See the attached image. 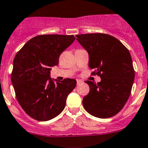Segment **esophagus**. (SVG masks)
Here are the masks:
<instances>
[{"instance_id":"1","label":"esophagus","mask_w":148,"mask_h":148,"mask_svg":"<svg viewBox=\"0 0 148 148\" xmlns=\"http://www.w3.org/2000/svg\"><path fill=\"white\" fill-rule=\"evenodd\" d=\"M77 85H79L80 84L83 83V81H82V80L80 79H77Z\"/></svg>"}]
</instances>
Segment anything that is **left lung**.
Here are the masks:
<instances>
[{
  "label": "left lung",
  "mask_w": 148,
  "mask_h": 148,
  "mask_svg": "<svg viewBox=\"0 0 148 148\" xmlns=\"http://www.w3.org/2000/svg\"><path fill=\"white\" fill-rule=\"evenodd\" d=\"M76 37L88 53L89 67L101 78L97 84L85 82L90 92L83 98V106L93 116H114L128 100L134 83V70L130 51L109 34L91 33Z\"/></svg>",
  "instance_id": "1"
}]
</instances>
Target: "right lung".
Masks as SVG:
<instances>
[{
  "instance_id": "add662e5",
  "label": "right lung",
  "mask_w": 148,
  "mask_h": 148,
  "mask_svg": "<svg viewBox=\"0 0 148 148\" xmlns=\"http://www.w3.org/2000/svg\"><path fill=\"white\" fill-rule=\"evenodd\" d=\"M75 37L61 34L36 36L27 41L14 58L11 82L16 99L34 119L45 121L59 115L77 81L51 78V67Z\"/></svg>"
}]
</instances>
